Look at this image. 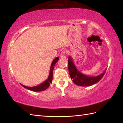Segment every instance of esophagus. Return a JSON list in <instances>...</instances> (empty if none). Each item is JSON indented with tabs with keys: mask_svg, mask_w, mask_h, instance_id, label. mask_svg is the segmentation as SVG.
Here are the masks:
<instances>
[{
	"mask_svg": "<svg viewBox=\"0 0 123 123\" xmlns=\"http://www.w3.org/2000/svg\"><path fill=\"white\" fill-rule=\"evenodd\" d=\"M66 52L65 51H63L61 53V55H60V56H61V58H63V59H65L66 57Z\"/></svg>",
	"mask_w": 123,
	"mask_h": 123,
	"instance_id": "obj_1",
	"label": "esophagus"
}]
</instances>
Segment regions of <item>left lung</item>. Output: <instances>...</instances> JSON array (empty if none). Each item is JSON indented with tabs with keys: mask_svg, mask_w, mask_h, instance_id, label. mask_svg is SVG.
Wrapping results in <instances>:
<instances>
[{
	"mask_svg": "<svg viewBox=\"0 0 123 123\" xmlns=\"http://www.w3.org/2000/svg\"><path fill=\"white\" fill-rule=\"evenodd\" d=\"M68 61V69L70 77L72 80V81L78 86L87 87L95 84L101 79L106 72V69L102 74L97 76H89L83 74L77 69L72 57L70 56H69Z\"/></svg>",
	"mask_w": 123,
	"mask_h": 123,
	"instance_id": "left-lung-1",
	"label": "left lung"
}]
</instances>
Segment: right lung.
Returning <instances> with one entry per match:
<instances>
[{
    "label": "right lung",
    "mask_w": 123,
    "mask_h": 123,
    "mask_svg": "<svg viewBox=\"0 0 123 123\" xmlns=\"http://www.w3.org/2000/svg\"><path fill=\"white\" fill-rule=\"evenodd\" d=\"M59 60V57H56L55 58L53 61H52V64L51 65V67H50V70H49V77L48 78V79H46L45 81H44L41 84H40L38 86H35V87H27V86H24L23 85H21L23 87H24L26 89H27L31 90V91H35V92H38V91H42L46 90V89H48L49 87V85L50 83H52V79H53V69L54 68V66L55 64L56 63V62L58 61Z\"/></svg>",
    "instance_id": "add662e5"
}]
</instances>
